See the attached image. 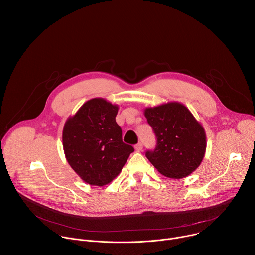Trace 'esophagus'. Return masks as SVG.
<instances>
[{
    "instance_id": "34e87169",
    "label": "esophagus",
    "mask_w": 255,
    "mask_h": 255,
    "mask_svg": "<svg viewBox=\"0 0 255 255\" xmlns=\"http://www.w3.org/2000/svg\"><path fill=\"white\" fill-rule=\"evenodd\" d=\"M142 148H143V144H142L141 142H139L138 144H136V145H135V149H136L137 151H141V150H142Z\"/></svg>"
}]
</instances>
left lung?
Returning a JSON list of instances; mask_svg holds the SVG:
<instances>
[{
	"label": "left lung",
	"mask_w": 255,
	"mask_h": 255,
	"mask_svg": "<svg viewBox=\"0 0 255 255\" xmlns=\"http://www.w3.org/2000/svg\"><path fill=\"white\" fill-rule=\"evenodd\" d=\"M144 116L157 138L154 151L146 157L162 175L184 178L201 164L207 147L203 125L179 102H167L144 109Z\"/></svg>",
	"instance_id": "8db88e82"
}]
</instances>
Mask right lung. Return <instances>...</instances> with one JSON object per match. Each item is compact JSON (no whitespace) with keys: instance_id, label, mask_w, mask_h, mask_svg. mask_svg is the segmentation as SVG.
<instances>
[{"instance_id":"right-lung-1","label":"right lung","mask_w":255,"mask_h":255,"mask_svg":"<svg viewBox=\"0 0 255 255\" xmlns=\"http://www.w3.org/2000/svg\"><path fill=\"white\" fill-rule=\"evenodd\" d=\"M118 110V105L94 98L64 123L62 146L65 158L88 185L103 187L110 184L134 151L131 145L122 141V130L115 119Z\"/></svg>"}]
</instances>
